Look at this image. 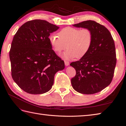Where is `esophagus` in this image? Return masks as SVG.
<instances>
[{
    "mask_svg": "<svg viewBox=\"0 0 126 126\" xmlns=\"http://www.w3.org/2000/svg\"><path fill=\"white\" fill-rule=\"evenodd\" d=\"M64 64L66 66H68L69 64V62H68V61H64Z\"/></svg>",
    "mask_w": 126,
    "mask_h": 126,
    "instance_id": "esophagus-1",
    "label": "esophagus"
}]
</instances>
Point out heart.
<instances>
[{
  "mask_svg": "<svg viewBox=\"0 0 126 126\" xmlns=\"http://www.w3.org/2000/svg\"><path fill=\"white\" fill-rule=\"evenodd\" d=\"M58 35L52 34L49 37V42L54 50L60 53L68 50L63 55L65 59H74L76 57L80 59L85 56L91 47L93 41V34L87 28L67 27L62 29Z\"/></svg>",
  "mask_w": 126,
  "mask_h": 126,
  "instance_id": "obj_1",
  "label": "heart"
}]
</instances>
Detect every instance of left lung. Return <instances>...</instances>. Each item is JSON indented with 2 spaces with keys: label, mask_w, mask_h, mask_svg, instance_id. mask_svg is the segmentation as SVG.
Instances as JSON below:
<instances>
[{
  "label": "left lung",
  "mask_w": 126,
  "mask_h": 126,
  "mask_svg": "<svg viewBox=\"0 0 126 126\" xmlns=\"http://www.w3.org/2000/svg\"><path fill=\"white\" fill-rule=\"evenodd\" d=\"M90 29L93 34L91 47L87 55L71 63L76 72L71 78L73 88L82 94L100 92L111 83L116 64V53L113 38L108 29L94 20L73 25Z\"/></svg>",
  "instance_id": "8db88e82"
}]
</instances>
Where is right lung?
I'll use <instances>...</instances> for the list:
<instances>
[{
  "label": "right lung",
  "mask_w": 126,
  "mask_h": 126,
  "mask_svg": "<svg viewBox=\"0 0 126 126\" xmlns=\"http://www.w3.org/2000/svg\"><path fill=\"white\" fill-rule=\"evenodd\" d=\"M59 27L40 19L30 20L19 28L9 51L11 76L25 92L42 94L50 90L54 76L64 63L52 49L49 40Z\"/></svg>",
  "instance_id": "1"
}]
</instances>
